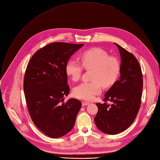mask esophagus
I'll return each instance as SVG.
<instances>
[{
    "instance_id": "esophagus-1",
    "label": "esophagus",
    "mask_w": 160,
    "mask_h": 160,
    "mask_svg": "<svg viewBox=\"0 0 160 160\" xmlns=\"http://www.w3.org/2000/svg\"><path fill=\"white\" fill-rule=\"evenodd\" d=\"M89 104V102H86V101H82V106H87Z\"/></svg>"
}]
</instances>
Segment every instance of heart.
<instances>
[{
    "label": "heart",
    "instance_id": "1",
    "mask_svg": "<svg viewBox=\"0 0 160 160\" xmlns=\"http://www.w3.org/2000/svg\"><path fill=\"white\" fill-rule=\"evenodd\" d=\"M83 66L86 70H92L90 82H83L75 87L73 96L78 99L90 101L101 92V86L109 87L118 80L120 73V64L117 58L109 56L102 49L92 48L80 55ZM65 71L73 81H78L82 73L83 67L77 61L70 59Z\"/></svg>",
    "mask_w": 160,
    "mask_h": 160
}]
</instances>
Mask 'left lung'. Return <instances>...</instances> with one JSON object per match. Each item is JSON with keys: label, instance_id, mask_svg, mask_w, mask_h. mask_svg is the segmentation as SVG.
<instances>
[{"label": "left lung", "instance_id": "left-lung-1", "mask_svg": "<svg viewBox=\"0 0 160 160\" xmlns=\"http://www.w3.org/2000/svg\"><path fill=\"white\" fill-rule=\"evenodd\" d=\"M120 77L104 95L103 104L97 103L98 108L94 118L96 125L101 132L110 135L117 134L127 129L139 112L143 80L141 68L136 58L120 45ZM109 100L111 105L105 102Z\"/></svg>", "mask_w": 160, "mask_h": 160}]
</instances>
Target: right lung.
I'll return each instance as SVG.
<instances>
[{
  "label": "right lung",
  "instance_id": "add662e5",
  "mask_svg": "<svg viewBox=\"0 0 160 160\" xmlns=\"http://www.w3.org/2000/svg\"><path fill=\"white\" fill-rule=\"evenodd\" d=\"M83 45L51 43L38 50L27 67L23 88L28 112L35 125L50 138L71 131L82 107L74 98L63 101L70 92L66 63Z\"/></svg>",
  "mask_w": 160,
  "mask_h": 160
}]
</instances>
